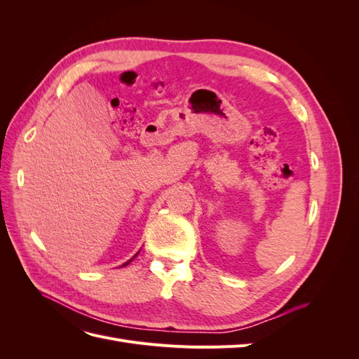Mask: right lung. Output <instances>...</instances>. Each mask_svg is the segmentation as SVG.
Masks as SVG:
<instances>
[{"instance_id": "1", "label": "right lung", "mask_w": 359, "mask_h": 359, "mask_svg": "<svg viewBox=\"0 0 359 359\" xmlns=\"http://www.w3.org/2000/svg\"><path fill=\"white\" fill-rule=\"evenodd\" d=\"M137 253H139V252H137ZM137 253H136V255H135V256H133V257H132V259H130V260H127V262H126V264H124V265H121V266H126V265H128V264H130V262H132V260H133V259H135V257H136V256H137Z\"/></svg>"}]
</instances>
